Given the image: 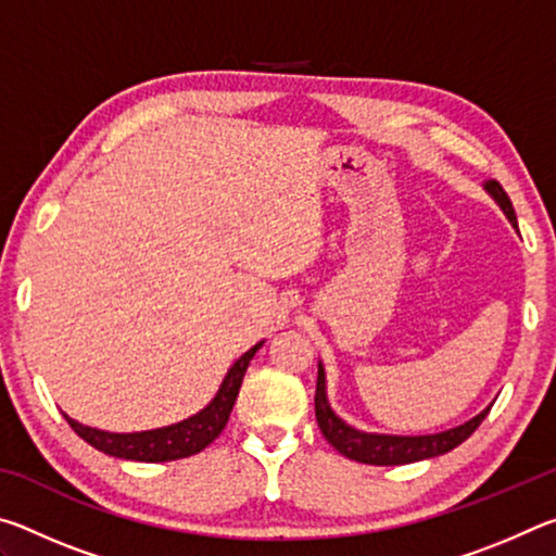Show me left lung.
<instances>
[{"label":"left lung","instance_id":"left-lung-1","mask_svg":"<svg viewBox=\"0 0 556 556\" xmlns=\"http://www.w3.org/2000/svg\"><path fill=\"white\" fill-rule=\"evenodd\" d=\"M483 188L485 193L501 205L505 218L517 228L515 208L510 199H507V193L503 191V186L497 181H485ZM314 402H316V421L318 427H321L328 444H331L338 454H343L351 460H357V464H370V466H402V464H414V460H425V458L446 454V451L464 444V441L473 434L478 427H481V421L488 417V412H491V404H488V407L481 414H476L473 419H468L454 429L439 431V434L400 437V434H375V431L355 429L351 425H345V421L331 409V404H328L326 370L321 363H318Z\"/></svg>","mask_w":556,"mask_h":556}]
</instances>
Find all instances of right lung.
Returning <instances> with one entry per match:
<instances>
[{"instance_id": "obj_1", "label": "right lung", "mask_w": 556, "mask_h": 556, "mask_svg": "<svg viewBox=\"0 0 556 556\" xmlns=\"http://www.w3.org/2000/svg\"><path fill=\"white\" fill-rule=\"evenodd\" d=\"M262 343L265 341L252 345L248 353H242L238 361L230 365V370L223 378L215 397L205 404L201 412H195L193 417H188L184 421H176V425L149 431H131V434H115V431H102L96 427L80 425V421L71 419L68 414H63V417L73 427L75 434L108 456L144 460V464H162V460L193 456L208 446L225 429V425H228L232 404L238 400L244 370H248L250 361L255 357Z\"/></svg>"}]
</instances>
